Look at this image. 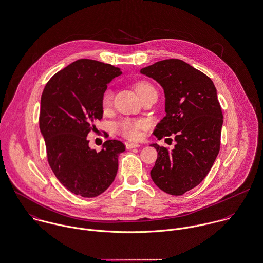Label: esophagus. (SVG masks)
<instances>
[{
    "instance_id": "1",
    "label": "esophagus",
    "mask_w": 263,
    "mask_h": 263,
    "mask_svg": "<svg viewBox=\"0 0 263 263\" xmlns=\"http://www.w3.org/2000/svg\"><path fill=\"white\" fill-rule=\"evenodd\" d=\"M140 145L137 144V143H126V148L127 149H132V148H137L139 147Z\"/></svg>"
}]
</instances>
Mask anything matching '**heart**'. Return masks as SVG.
I'll use <instances>...</instances> for the list:
<instances>
[{
  "label": "heart",
  "instance_id": "heart-1",
  "mask_svg": "<svg viewBox=\"0 0 263 263\" xmlns=\"http://www.w3.org/2000/svg\"><path fill=\"white\" fill-rule=\"evenodd\" d=\"M152 89H155V87L147 82H138L136 84V90L140 97H142L144 93H146L148 90H152ZM112 99H114L112 91L110 89H106L102 98V105L104 109H107L111 106ZM142 126H143V123L141 122H137L133 120H124L116 126V129L124 137L131 140H136V139H139L141 136L140 129Z\"/></svg>",
  "mask_w": 263,
  "mask_h": 263
}]
</instances>
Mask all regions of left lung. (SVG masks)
<instances>
[{"instance_id": "1", "label": "left lung", "mask_w": 263, "mask_h": 263, "mask_svg": "<svg viewBox=\"0 0 263 263\" xmlns=\"http://www.w3.org/2000/svg\"><path fill=\"white\" fill-rule=\"evenodd\" d=\"M140 73L160 84L165 117L154 134H175L172 152L152 144L158 158L151 171L155 184L171 195H183L206 177L219 152L222 112L209 76L182 60L168 59L142 68Z\"/></svg>"}]
</instances>
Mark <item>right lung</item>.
Segmentation results:
<instances>
[{
    "label": "right lung",
    "mask_w": 263,
    "mask_h": 263,
    "mask_svg": "<svg viewBox=\"0 0 263 263\" xmlns=\"http://www.w3.org/2000/svg\"><path fill=\"white\" fill-rule=\"evenodd\" d=\"M120 68L80 59L55 73L41 100L40 129L54 176L69 191L97 197L110 186L118 158L125 152L119 140H106L100 153L88 145V133L103 118L102 98Z\"/></svg>",
    "instance_id": "add662e5"
}]
</instances>
